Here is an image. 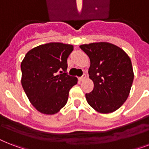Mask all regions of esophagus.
Masks as SVG:
<instances>
[{"label":"esophagus","mask_w":149,"mask_h":149,"mask_svg":"<svg viewBox=\"0 0 149 149\" xmlns=\"http://www.w3.org/2000/svg\"><path fill=\"white\" fill-rule=\"evenodd\" d=\"M85 79H86V75L84 74L83 76H82V77H79V81H83V80H84Z\"/></svg>","instance_id":"1"}]
</instances>
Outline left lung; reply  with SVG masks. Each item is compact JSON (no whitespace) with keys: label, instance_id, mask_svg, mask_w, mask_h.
Returning a JSON list of instances; mask_svg holds the SVG:
<instances>
[{"label":"left lung","instance_id":"8db88e82","mask_svg":"<svg viewBox=\"0 0 149 149\" xmlns=\"http://www.w3.org/2000/svg\"><path fill=\"white\" fill-rule=\"evenodd\" d=\"M91 60L89 77L93 90L86 93L88 104L103 113L118 110L127 100L134 79L132 61L126 52L108 42L79 46Z\"/></svg>","mask_w":149,"mask_h":149}]
</instances>
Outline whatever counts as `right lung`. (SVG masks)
<instances>
[{"mask_svg":"<svg viewBox=\"0 0 149 149\" xmlns=\"http://www.w3.org/2000/svg\"><path fill=\"white\" fill-rule=\"evenodd\" d=\"M72 50V45L47 43L28 52L22 62V87L41 113L58 112L67 103L70 90L77 84V77L66 72L67 58Z\"/></svg>","mask_w":149,"mask_h":149,"instance_id":"1","label":"right lung"}]
</instances>
